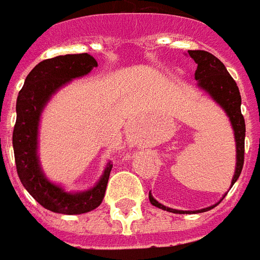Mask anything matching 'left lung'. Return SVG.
I'll use <instances>...</instances> for the list:
<instances>
[{
    "label": "left lung",
    "instance_id": "1",
    "mask_svg": "<svg viewBox=\"0 0 260 260\" xmlns=\"http://www.w3.org/2000/svg\"><path fill=\"white\" fill-rule=\"evenodd\" d=\"M190 57L197 63L196 70V80L199 81V86L207 92L213 101L216 102L223 110L226 111L229 120L232 122L236 139V151H237V162H236V172L233 176L232 186L237 182L238 176L243 171L244 165V142H245V121L241 114V95L238 91V86L233 77L229 74L228 69L224 67L218 57L207 51H187ZM226 196V194H224ZM223 196V197H224ZM150 203L159 209H164L174 213H199L212 209L215 205L208 208L199 209V211H178L165 207L159 204L157 200L149 193ZM220 203V201H219Z\"/></svg>",
    "mask_w": 260,
    "mask_h": 260
}]
</instances>
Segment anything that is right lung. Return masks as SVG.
Segmentation results:
<instances>
[{
  "label": "right lung",
  "instance_id": "right-lung-1",
  "mask_svg": "<svg viewBox=\"0 0 260 260\" xmlns=\"http://www.w3.org/2000/svg\"><path fill=\"white\" fill-rule=\"evenodd\" d=\"M96 66L95 57L88 53L42 60L28 73L17 96L16 124L12 135L17 175L34 200L52 212L64 215L89 212L98 208L105 197L113 164L106 165L101 180L92 189L69 193L45 178L37 154L40 117L51 96L71 80L86 76Z\"/></svg>",
  "mask_w": 260,
  "mask_h": 260
}]
</instances>
